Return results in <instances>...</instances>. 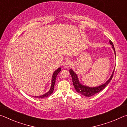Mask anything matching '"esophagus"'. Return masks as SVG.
<instances>
[{
  "instance_id": "obj_1",
  "label": "esophagus",
  "mask_w": 127,
  "mask_h": 127,
  "mask_svg": "<svg viewBox=\"0 0 127 127\" xmlns=\"http://www.w3.org/2000/svg\"><path fill=\"white\" fill-rule=\"evenodd\" d=\"M71 65V62L69 61V60H67V61H66V62H64V67L65 68H69L70 66Z\"/></svg>"
}]
</instances>
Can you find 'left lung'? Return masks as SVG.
Segmentation results:
<instances>
[{"mask_svg":"<svg viewBox=\"0 0 127 127\" xmlns=\"http://www.w3.org/2000/svg\"><path fill=\"white\" fill-rule=\"evenodd\" d=\"M109 43L110 44L112 45L111 47L113 49L114 54H115V56H116L115 50V48H114L113 43H112V41L111 40L109 41ZM114 70H115V68H114L113 72H112L111 76L110 77L109 79L106 81V82L105 83H103V84L101 85V86H98V87H90L89 86H86V85L82 84V83L80 82V81L78 79V76L75 72L72 69H70L69 71H70V74L71 76L72 83H73L74 88L76 91V92L79 93H80L81 95H84V96L86 97H91V96H92L93 95H95V94H96V93L100 92V91H101L102 89H104L106 87V86L109 84L110 82L111 81V80L112 79V78H113Z\"/></svg>","mask_w":127,"mask_h":127,"instance_id":"8db88e82","label":"left lung"}]
</instances>
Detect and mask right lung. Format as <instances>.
Masks as SVG:
<instances>
[{
	"label": "right lung",
	"mask_w": 127,
	"mask_h": 127,
	"mask_svg": "<svg viewBox=\"0 0 127 127\" xmlns=\"http://www.w3.org/2000/svg\"><path fill=\"white\" fill-rule=\"evenodd\" d=\"M61 68L59 67V68H57V70H55L54 71L53 74L52 75V80H51V88L49 90L48 92H47V93H45V94L41 95H38V96H35V97H37V98H45V97H47L49 95H51L52 93H53V90H54V87H55V84L56 82V77H57V75H58V74L61 71Z\"/></svg>",
	"instance_id": "1"
}]
</instances>
